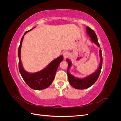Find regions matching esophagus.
Wrapping results in <instances>:
<instances>
[{
	"label": "esophagus",
	"mask_w": 121,
	"mask_h": 121,
	"mask_svg": "<svg viewBox=\"0 0 121 121\" xmlns=\"http://www.w3.org/2000/svg\"><path fill=\"white\" fill-rule=\"evenodd\" d=\"M63 56L65 60H66L67 58L69 56V54L67 52H65L63 53Z\"/></svg>",
	"instance_id": "esophagus-1"
}]
</instances>
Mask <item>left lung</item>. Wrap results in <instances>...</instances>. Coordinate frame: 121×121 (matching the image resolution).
<instances>
[{
  "instance_id": "left-lung-1",
  "label": "left lung",
  "mask_w": 121,
  "mask_h": 121,
  "mask_svg": "<svg viewBox=\"0 0 121 121\" xmlns=\"http://www.w3.org/2000/svg\"><path fill=\"white\" fill-rule=\"evenodd\" d=\"M86 31L87 33V35L91 38L90 39V41L92 43H94L99 48V44L98 43L97 36L95 32L92 29H90L89 27H86ZM99 52L100 63L97 69L92 74L87 76L85 78H78L70 74L69 72V70L72 66V63L71 60L68 59V58L66 60V61L68 63L67 70L68 80L69 84H71L72 86L77 89H85L93 85L95 82L96 81L100 73L102 65V57L101 49H99Z\"/></svg>"
}]
</instances>
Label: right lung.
I'll return each instance as SVG.
<instances>
[{"label": "right lung", "instance_id": "1", "mask_svg": "<svg viewBox=\"0 0 121 121\" xmlns=\"http://www.w3.org/2000/svg\"><path fill=\"white\" fill-rule=\"evenodd\" d=\"M35 27L25 33L21 40L20 45L18 50L19 56V69L20 74L27 85L32 89L37 90L47 88L52 83L56 75L57 68L61 61L63 60V56H58L42 69V70L35 73H29L25 71L21 61V47L24 35L27 32L31 31Z\"/></svg>", "mask_w": 121, "mask_h": 121}]
</instances>
